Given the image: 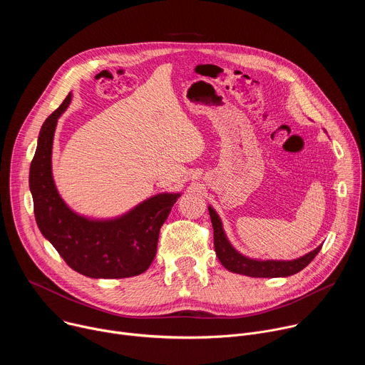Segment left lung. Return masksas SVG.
Instances as JSON below:
<instances>
[{
	"mask_svg": "<svg viewBox=\"0 0 365 365\" xmlns=\"http://www.w3.org/2000/svg\"><path fill=\"white\" fill-rule=\"evenodd\" d=\"M207 211L211 215V222L214 227V247L215 252L220 258L221 264L238 274H244L248 277H287L292 274L299 273L303 270L312 259L317 257V254L321 251L322 245L317 247L314 251H310L299 258L294 259H258V258H250L247 255H242L238 252L232 244L228 241L222 221L220 215L215 212L212 206H207Z\"/></svg>",
	"mask_w": 365,
	"mask_h": 365,
	"instance_id": "8db88e82",
	"label": "left lung"
}]
</instances>
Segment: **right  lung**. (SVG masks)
<instances>
[{
  "label": "right lung",
  "instance_id": "add662e5",
  "mask_svg": "<svg viewBox=\"0 0 365 365\" xmlns=\"http://www.w3.org/2000/svg\"><path fill=\"white\" fill-rule=\"evenodd\" d=\"M71 101L72 93L41 125L30 166L29 185L37 227L66 264L86 277L138 276L153 263L160 228L180 193L154 195L111 220H93L72 211L61 197L51 173L55 130Z\"/></svg>",
  "mask_w": 365,
  "mask_h": 365
}]
</instances>
